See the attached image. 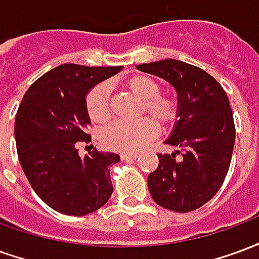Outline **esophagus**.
<instances>
[{"label": "esophagus", "instance_id": "obj_1", "mask_svg": "<svg viewBox=\"0 0 259 259\" xmlns=\"http://www.w3.org/2000/svg\"><path fill=\"white\" fill-rule=\"evenodd\" d=\"M137 157H139V154H136V152H122V154H120V159H123V161L136 159Z\"/></svg>", "mask_w": 259, "mask_h": 259}]
</instances>
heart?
<instances>
[{
    "mask_svg": "<svg viewBox=\"0 0 259 259\" xmlns=\"http://www.w3.org/2000/svg\"><path fill=\"white\" fill-rule=\"evenodd\" d=\"M124 85L133 94L144 100L143 111L150 113L158 123L170 126L179 118V101L170 94L161 93V84L151 76L135 74L124 81ZM87 115L93 122L104 123L111 116L109 87L105 83L96 85L85 97ZM158 133L157 124L144 118L136 122L116 120L102 132V144L113 151H137Z\"/></svg>",
    "mask_w": 259,
    "mask_h": 259,
    "instance_id": "b5f03b06",
    "label": "heart"
}]
</instances>
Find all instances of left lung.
<instances>
[{"label":"left lung","instance_id":"1","mask_svg":"<svg viewBox=\"0 0 259 259\" xmlns=\"http://www.w3.org/2000/svg\"><path fill=\"white\" fill-rule=\"evenodd\" d=\"M139 70L162 77L178 91L179 120L166 144L176 154H158L159 165L148 175L152 200L175 212L198 209L217 194L228 175L236 127L222 85L198 66L176 59L143 64Z\"/></svg>","mask_w":259,"mask_h":259}]
</instances>
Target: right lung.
Returning <instances> with one entry per match:
<instances>
[{
  "label": "right lung",
  "mask_w": 259,
  "mask_h": 259,
  "mask_svg": "<svg viewBox=\"0 0 259 259\" xmlns=\"http://www.w3.org/2000/svg\"><path fill=\"white\" fill-rule=\"evenodd\" d=\"M120 70L59 65L38 77L20 102L15 118L19 162L33 190L57 212L83 217L112 194L109 166L119 162L118 154L94 148L81 157L79 146L91 140L85 94Z\"/></svg>",
  "instance_id": "right-lung-1"
}]
</instances>
